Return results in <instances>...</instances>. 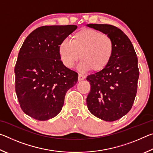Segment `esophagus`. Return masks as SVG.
<instances>
[{"label":"esophagus","instance_id":"esophagus-1","mask_svg":"<svg viewBox=\"0 0 153 153\" xmlns=\"http://www.w3.org/2000/svg\"><path fill=\"white\" fill-rule=\"evenodd\" d=\"M86 78V76H84V75H82V74H79L78 75V80L79 81H82V80Z\"/></svg>","mask_w":153,"mask_h":153}]
</instances>
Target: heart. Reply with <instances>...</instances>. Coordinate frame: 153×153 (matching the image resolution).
<instances>
[{
    "mask_svg": "<svg viewBox=\"0 0 153 153\" xmlns=\"http://www.w3.org/2000/svg\"><path fill=\"white\" fill-rule=\"evenodd\" d=\"M114 48V42L109 36L98 30L84 28L74 33L71 42L62 41L58 51L62 63L67 68L74 67L81 58L82 69L98 72L110 63Z\"/></svg>",
    "mask_w": 153,
    "mask_h": 153,
    "instance_id": "b5f03b06",
    "label": "heart"
}]
</instances>
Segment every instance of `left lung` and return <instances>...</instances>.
I'll list each match as a JSON object with an SVG mask.
<instances>
[{
    "mask_svg": "<svg viewBox=\"0 0 153 153\" xmlns=\"http://www.w3.org/2000/svg\"><path fill=\"white\" fill-rule=\"evenodd\" d=\"M86 26L109 36L115 46L108 65L86 77L91 86L87 107L100 120L116 121L129 112L135 99L139 77L138 58L130 40L118 27L97 24Z\"/></svg>",
    "mask_w": 153,
    "mask_h": 153,
    "instance_id": "8db88e82",
    "label": "left lung"
}]
</instances>
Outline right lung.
I'll return each mask as SVG.
<instances>
[{
	"label": "right lung",
	"instance_id": "add662e5",
	"mask_svg": "<svg viewBox=\"0 0 153 153\" xmlns=\"http://www.w3.org/2000/svg\"><path fill=\"white\" fill-rule=\"evenodd\" d=\"M75 25H46L33 30L23 43L15 67V92L23 111L46 121L60 113L78 74L62 63L59 45Z\"/></svg>",
	"mask_w": 153,
	"mask_h": 153
}]
</instances>
